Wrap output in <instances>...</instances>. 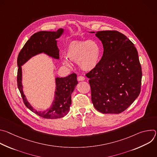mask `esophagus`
Segmentation results:
<instances>
[{
    "mask_svg": "<svg viewBox=\"0 0 157 157\" xmlns=\"http://www.w3.org/2000/svg\"><path fill=\"white\" fill-rule=\"evenodd\" d=\"M84 76H79L78 77V81H83V80H84Z\"/></svg>",
    "mask_w": 157,
    "mask_h": 157,
    "instance_id": "obj_1",
    "label": "esophagus"
}]
</instances>
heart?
I'll use <instances>...</instances> for the list:
<instances>
[{"instance_id": "obj_1", "label": "heart", "mask_w": 157, "mask_h": 157, "mask_svg": "<svg viewBox=\"0 0 157 157\" xmlns=\"http://www.w3.org/2000/svg\"><path fill=\"white\" fill-rule=\"evenodd\" d=\"M65 55L66 58L73 62H78V66L84 71H90L98 65L100 57V49L98 44L93 40H76L67 45ZM63 64L70 66V62L66 58Z\"/></svg>"}]
</instances>
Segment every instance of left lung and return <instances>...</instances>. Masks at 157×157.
<instances>
[{"label":"left lung","mask_w":157,"mask_h":157,"mask_svg":"<svg viewBox=\"0 0 157 157\" xmlns=\"http://www.w3.org/2000/svg\"><path fill=\"white\" fill-rule=\"evenodd\" d=\"M96 36L102 41L104 52L96 68L86 74L91 100L101 113L120 114L140 93L142 72L138 52L119 32L100 31Z\"/></svg>","instance_id":"obj_1"}]
</instances>
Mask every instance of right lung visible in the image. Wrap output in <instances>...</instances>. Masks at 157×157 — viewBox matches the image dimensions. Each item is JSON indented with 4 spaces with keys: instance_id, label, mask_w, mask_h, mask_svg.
Listing matches in <instances>:
<instances>
[{
    "instance_id": "right-lung-1",
    "label": "right lung",
    "mask_w": 157,
    "mask_h": 157,
    "mask_svg": "<svg viewBox=\"0 0 157 157\" xmlns=\"http://www.w3.org/2000/svg\"><path fill=\"white\" fill-rule=\"evenodd\" d=\"M63 32V29H59L56 32L41 31L34 33L24 44L17 58V86L24 103L33 113L44 119H58L68 113L71 104V94L78 84L77 75L72 73L65 78H56L55 100L52 107L45 111H37L29 103L24 94L21 66L32 56L41 53L59 59V50L56 39L58 38Z\"/></svg>"
}]
</instances>
